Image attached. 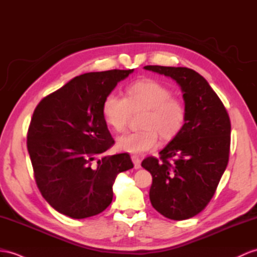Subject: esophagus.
<instances>
[{
	"label": "esophagus",
	"mask_w": 257,
	"mask_h": 257,
	"mask_svg": "<svg viewBox=\"0 0 257 257\" xmlns=\"http://www.w3.org/2000/svg\"><path fill=\"white\" fill-rule=\"evenodd\" d=\"M132 161H133L135 169H140L141 168V159H140L139 156H135V155L132 156Z\"/></svg>",
	"instance_id": "34e87169"
}]
</instances>
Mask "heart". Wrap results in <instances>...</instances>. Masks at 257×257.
I'll return each mask as SVG.
<instances>
[{
  "instance_id": "b5f03b06",
  "label": "heart",
  "mask_w": 257,
  "mask_h": 257,
  "mask_svg": "<svg viewBox=\"0 0 257 257\" xmlns=\"http://www.w3.org/2000/svg\"><path fill=\"white\" fill-rule=\"evenodd\" d=\"M145 110L141 126L136 132H128L117 139V148L130 154H144L157 148L159 134L164 140H171L182 130L186 110L180 99L172 97V90L160 81L144 78L130 84L125 98L110 92L102 102L105 123L115 131L125 130L132 111Z\"/></svg>"
}]
</instances>
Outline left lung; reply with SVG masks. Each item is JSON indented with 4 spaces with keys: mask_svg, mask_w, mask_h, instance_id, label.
I'll return each instance as SVG.
<instances>
[{
    "mask_svg": "<svg viewBox=\"0 0 257 257\" xmlns=\"http://www.w3.org/2000/svg\"><path fill=\"white\" fill-rule=\"evenodd\" d=\"M144 68L171 77L183 92L186 117L182 130L159 153L160 160L148 157L142 167L153 177V207L172 220H184L206 207L226 170L230 118L217 93L197 72L159 65Z\"/></svg>",
    "mask_w": 257,
    "mask_h": 257,
    "instance_id": "8db88e82",
    "label": "left lung"
}]
</instances>
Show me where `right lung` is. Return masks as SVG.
Segmentation results:
<instances>
[{
    "mask_svg": "<svg viewBox=\"0 0 257 257\" xmlns=\"http://www.w3.org/2000/svg\"><path fill=\"white\" fill-rule=\"evenodd\" d=\"M134 70L85 73L43 98L31 117L27 148L36 183L56 210L74 219L102 212L130 155H101L114 144L102 115L104 97Z\"/></svg>",
    "mask_w": 257,
    "mask_h": 257,
    "instance_id": "obj_1",
    "label": "right lung"
}]
</instances>
